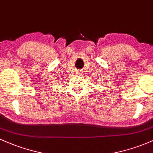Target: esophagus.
Here are the masks:
<instances>
[{"label":"esophagus","mask_w":153,"mask_h":153,"mask_svg":"<svg viewBox=\"0 0 153 153\" xmlns=\"http://www.w3.org/2000/svg\"><path fill=\"white\" fill-rule=\"evenodd\" d=\"M81 73H82V72L80 71H78V74H81Z\"/></svg>","instance_id":"1"}]
</instances>
